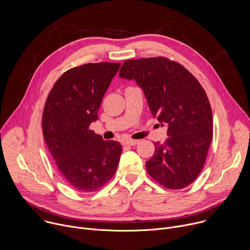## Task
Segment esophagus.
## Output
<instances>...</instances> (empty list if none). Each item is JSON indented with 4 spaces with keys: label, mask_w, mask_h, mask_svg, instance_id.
Instances as JSON below:
<instances>
[{
    "label": "esophagus",
    "mask_w": 250,
    "mask_h": 250,
    "mask_svg": "<svg viewBox=\"0 0 250 250\" xmlns=\"http://www.w3.org/2000/svg\"><path fill=\"white\" fill-rule=\"evenodd\" d=\"M139 143V140H127L125 141V145H128V146H134V145H137Z\"/></svg>",
    "instance_id": "obj_1"
}]
</instances>
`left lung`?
<instances>
[{
  "label": "left lung",
  "instance_id": "8db88e82",
  "mask_svg": "<svg viewBox=\"0 0 250 250\" xmlns=\"http://www.w3.org/2000/svg\"><path fill=\"white\" fill-rule=\"evenodd\" d=\"M120 77L133 79L143 90L154 118L168 128L164 143L146 162L147 173L170 189H182L199 176L213 138V116L198 80L167 58L125 61Z\"/></svg>",
  "mask_w": 250,
  "mask_h": 250
}]
</instances>
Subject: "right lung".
<instances>
[{
  "mask_svg": "<svg viewBox=\"0 0 250 250\" xmlns=\"http://www.w3.org/2000/svg\"><path fill=\"white\" fill-rule=\"evenodd\" d=\"M120 62L86 63L68 69L51 89L42 117L45 142L61 176L77 191L92 192L115 175L118 141L89 129Z\"/></svg>",
  "mask_w": 250,
  "mask_h": 250,
  "instance_id": "right-lung-1",
  "label": "right lung"
}]
</instances>
